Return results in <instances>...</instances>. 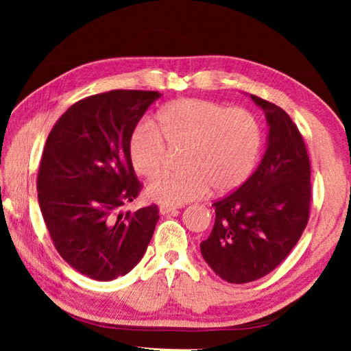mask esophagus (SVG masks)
Instances as JSON below:
<instances>
[{
  "mask_svg": "<svg viewBox=\"0 0 351 351\" xmlns=\"http://www.w3.org/2000/svg\"><path fill=\"white\" fill-rule=\"evenodd\" d=\"M178 209H180V207H176V206H161L159 207V212H161L162 215H167V213L178 212Z\"/></svg>",
  "mask_w": 351,
  "mask_h": 351,
  "instance_id": "obj_1",
  "label": "esophagus"
}]
</instances>
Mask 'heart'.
<instances>
[{"label":"heart","mask_w":351,"mask_h":351,"mask_svg":"<svg viewBox=\"0 0 351 351\" xmlns=\"http://www.w3.org/2000/svg\"><path fill=\"white\" fill-rule=\"evenodd\" d=\"M170 148L184 147L182 170L162 173L148 184L150 198L162 204H184L209 190L232 192L252 175L263 147V125L246 108L203 99H182L159 111L153 122L136 123L128 154L141 176L152 178L164 167Z\"/></svg>","instance_id":"heart-1"}]
</instances>
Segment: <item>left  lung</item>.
<instances>
[{
	"mask_svg": "<svg viewBox=\"0 0 351 351\" xmlns=\"http://www.w3.org/2000/svg\"><path fill=\"white\" fill-rule=\"evenodd\" d=\"M251 99L266 114L268 147L257 170L212 204L215 224L201 243L213 272L239 285L258 280L288 257L311 206V164L299 128L280 106Z\"/></svg>",
	"mask_w": 351,
	"mask_h": 351,
	"instance_id": "left-lung-1",
	"label": "left lung"
}]
</instances>
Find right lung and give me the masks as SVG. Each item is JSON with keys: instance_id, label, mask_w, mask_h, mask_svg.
Here are the masks:
<instances>
[{"instance_id": "1", "label": "right lung", "mask_w": 351, "mask_h": 351, "mask_svg": "<svg viewBox=\"0 0 351 351\" xmlns=\"http://www.w3.org/2000/svg\"><path fill=\"white\" fill-rule=\"evenodd\" d=\"M159 96L94 94L69 106L46 139L37 176L46 228L62 258L94 280L132 271L159 219L156 204L121 212L142 190L130 161V133Z\"/></svg>"}]
</instances>
